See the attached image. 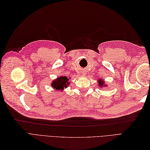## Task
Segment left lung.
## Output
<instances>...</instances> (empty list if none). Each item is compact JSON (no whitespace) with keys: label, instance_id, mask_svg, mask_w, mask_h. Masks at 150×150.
Here are the masks:
<instances>
[{"label":"left lung","instance_id":"obj_1","mask_svg":"<svg viewBox=\"0 0 150 150\" xmlns=\"http://www.w3.org/2000/svg\"><path fill=\"white\" fill-rule=\"evenodd\" d=\"M99 87H103V86H105V85L104 84L103 81H101V79L99 80Z\"/></svg>","mask_w":150,"mask_h":150}]
</instances>
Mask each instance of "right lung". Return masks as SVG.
<instances>
[{
  "label": "right lung",
  "mask_w": 150,
  "mask_h": 150,
  "mask_svg": "<svg viewBox=\"0 0 150 150\" xmlns=\"http://www.w3.org/2000/svg\"><path fill=\"white\" fill-rule=\"evenodd\" d=\"M68 81H69V79L66 76H61L56 80L53 81L52 86L56 89L62 90L64 89V88H67V86L69 85V83L68 82Z\"/></svg>",
  "instance_id": "right-lung-1"
}]
</instances>
